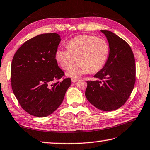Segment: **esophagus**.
Segmentation results:
<instances>
[{"instance_id": "esophagus-1", "label": "esophagus", "mask_w": 150, "mask_h": 150, "mask_svg": "<svg viewBox=\"0 0 150 150\" xmlns=\"http://www.w3.org/2000/svg\"><path fill=\"white\" fill-rule=\"evenodd\" d=\"M77 81H78L77 79H76V78H72L71 79V82H73V83H76Z\"/></svg>"}]
</instances>
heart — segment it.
Instances as JSON below:
<instances>
[{"label": "heart", "mask_w": 150, "mask_h": 150, "mask_svg": "<svg viewBox=\"0 0 150 150\" xmlns=\"http://www.w3.org/2000/svg\"><path fill=\"white\" fill-rule=\"evenodd\" d=\"M67 47L58 49L56 58L64 69H69L77 58L79 62L67 72V75L74 78L89 71H99L106 63L110 52L107 41L93 35H81L73 38Z\"/></svg>", "instance_id": "1"}]
</instances>
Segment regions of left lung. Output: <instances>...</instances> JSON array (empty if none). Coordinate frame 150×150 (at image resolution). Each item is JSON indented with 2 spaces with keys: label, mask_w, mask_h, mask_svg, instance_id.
I'll return each mask as SVG.
<instances>
[{
  "label": "left lung",
  "mask_w": 150,
  "mask_h": 150,
  "mask_svg": "<svg viewBox=\"0 0 150 150\" xmlns=\"http://www.w3.org/2000/svg\"><path fill=\"white\" fill-rule=\"evenodd\" d=\"M106 36L110 52L106 64L88 81L85 96L91 104L103 111L121 107L129 98L135 84L136 66L129 45L113 32L101 30Z\"/></svg>",
  "instance_id": "obj_1"
}]
</instances>
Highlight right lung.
<instances>
[{
	"mask_svg": "<svg viewBox=\"0 0 150 150\" xmlns=\"http://www.w3.org/2000/svg\"><path fill=\"white\" fill-rule=\"evenodd\" d=\"M60 40L57 33L38 35L25 42L13 56L11 88L21 107L32 116L45 117L54 112L71 85V79L64 78L56 60Z\"/></svg>",
	"mask_w": 150,
	"mask_h": 150,
	"instance_id": "obj_1",
	"label": "right lung"
}]
</instances>
